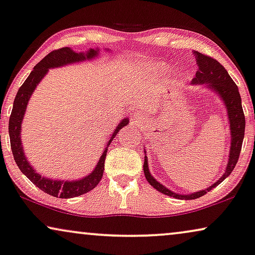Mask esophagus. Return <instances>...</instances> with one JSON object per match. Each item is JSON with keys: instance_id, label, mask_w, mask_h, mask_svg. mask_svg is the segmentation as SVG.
I'll list each match as a JSON object with an SVG mask.
<instances>
[{"instance_id": "esophagus-1", "label": "esophagus", "mask_w": 255, "mask_h": 255, "mask_svg": "<svg viewBox=\"0 0 255 255\" xmlns=\"http://www.w3.org/2000/svg\"><path fill=\"white\" fill-rule=\"evenodd\" d=\"M140 118H137L136 115H133V118H131V124L133 125H137V124H140Z\"/></svg>"}]
</instances>
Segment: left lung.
Instances as JSON below:
<instances>
[{
  "instance_id": "1",
  "label": "left lung",
  "mask_w": 255,
  "mask_h": 255,
  "mask_svg": "<svg viewBox=\"0 0 255 255\" xmlns=\"http://www.w3.org/2000/svg\"><path fill=\"white\" fill-rule=\"evenodd\" d=\"M194 56L196 59V64H198V70H196L195 77L193 79V85H206L208 88H212L215 93H218V94L220 95V98L224 100V104L226 105L227 108L228 119H230L232 143L227 168L224 175H222L214 185L208 187V188L188 195L176 194V193H173L170 189L166 188L165 186L161 185L160 182H157L156 180L150 175L149 169H148L147 157L144 156L143 173L147 181L150 183V186H153L156 191L163 193V194L183 200L198 199L200 196L205 195L206 193L212 191L214 187H217L219 183H221L232 172H233L234 167L237 166V162L240 156V150L241 147H243V141L245 136V124H246V122H245L243 106H241L239 89H238V86L235 85V82L232 80V77L228 75L227 70L225 69L224 66L219 63L217 60H214L213 57L205 55V54H201L195 50Z\"/></svg>"
}]
</instances>
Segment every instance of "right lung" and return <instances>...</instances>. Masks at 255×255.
<instances>
[{
  "mask_svg": "<svg viewBox=\"0 0 255 255\" xmlns=\"http://www.w3.org/2000/svg\"><path fill=\"white\" fill-rule=\"evenodd\" d=\"M98 55V49H90L87 53H75L68 47L60 48V49L50 51L46 57H43L36 66L34 67L33 72L29 74L27 80L23 82V85L20 87L17 94H16L14 105H12V111L9 118V136H10V147L12 150V155H14V160L16 165L22 173L24 174L27 178L37 186L38 188L42 189L47 194L55 196V198H62V199H69L75 198V196L82 195L85 193L92 191L95 188L102 179L105 169V160L106 154H107L108 146L111 144L113 138L117 136L118 131L125 127L128 124L127 119L120 122L118 126L117 129L114 130L112 137L109 138L107 147L105 148L104 153H102L101 157H100L98 165H96L95 169L93 170L89 175L81 180H73V181H61V180H51L44 176H41L40 174L35 172L33 167L30 166L29 161L25 159L23 147H22L21 142V124L23 120V115L27 108L28 101L30 99L31 94H33L34 89L36 88L37 83L41 81L43 77L48 73L49 68H54V67H61L64 64L79 62V61H83L86 59H93Z\"/></svg>",
  "mask_w": 255,
  "mask_h": 255,
  "instance_id": "obj_1",
  "label": "right lung"
}]
</instances>
